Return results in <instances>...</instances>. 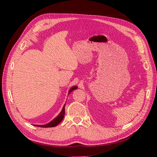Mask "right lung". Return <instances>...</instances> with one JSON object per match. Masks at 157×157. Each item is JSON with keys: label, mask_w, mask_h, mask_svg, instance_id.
I'll list each match as a JSON object with an SVG mask.
<instances>
[{"label": "right lung", "mask_w": 157, "mask_h": 157, "mask_svg": "<svg viewBox=\"0 0 157 157\" xmlns=\"http://www.w3.org/2000/svg\"><path fill=\"white\" fill-rule=\"evenodd\" d=\"M77 88V86H74L73 88H71L69 90V94H70L71 92L73 91V90H76ZM65 105H64V106L62 109V111H61V112L59 114L58 116L56 118H55L53 121H51L50 122H49L48 124H45V125H35V126H36L43 127V128H50V127H55L56 126H58L63 119V117H64V115H65Z\"/></svg>", "instance_id": "add662e5"}]
</instances>
